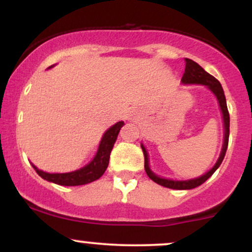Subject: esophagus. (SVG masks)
Here are the masks:
<instances>
[{"instance_id":"1","label":"esophagus","mask_w":252,"mask_h":252,"mask_svg":"<svg viewBox=\"0 0 252 252\" xmlns=\"http://www.w3.org/2000/svg\"><path fill=\"white\" fill-rule=\"evenodd\" d=\"M134 116V111H130V114H129V117H132Z\"/></svg>"}]
</instances>
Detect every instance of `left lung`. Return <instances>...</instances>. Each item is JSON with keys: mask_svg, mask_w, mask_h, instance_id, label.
<instances>
[{"mask_svg": "<svg viewBox=\"0 0 252 252\" xmlns=\"http://www.w3.org/2000/svg\"><path fill=\"white\" fill-rule=\"evenodd\" d=\"M186 60V67H185V73L181 78L182 84H201V85H206L211 91L215 94V96L218 99L219 106H220L221 114H222V121H224V144H222V149L219 156L217 163L213 166L212 169H210L209 172L205 173L204 175L199 176V178L190 179V180H185V181H176V180H169V179H163L158 176L152 172L149 168V160H148V153H147L146 148H144L143 144H141L143 150L144 155V169H146L147 175L152 179L153 181L156 184L161 185V186L167 187V189H192L195 187L200 186L201 184H204L207 179L210 178L213 173L218 169V167L220 166L222 160H224V156L226 154L227 144H228V135H230V115H228V110L226 105V99H225L224 90H222L220 83L216 79L215 77L211 76L210 73H207L200 65H198L195 62L190 59H185Z\"/></svg>", "mask_w": 252, "mask_h": 252, "instance_id": "8db88e82", "label": "left lung"}]
</instances>
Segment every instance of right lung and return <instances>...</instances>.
<instances>
[{"label":"right lung","instance_id":"1","mask_svg":"<svg viewBox=\"0 0 252 252\" xmlns=\"http://www.w3.org/2000/svg\"><path fill=\"white\" fill-rule=\"evenodd\" d=\"M123 126L124 122L121 121L104 132L96 156L91 162L83 168L70 173H46L43 170L37 169L34 164L33 168L36 170L37 174L42 179L53 182V184L62 185V186H79V185L90 184V182L97 180L108 168L110 153H111L112 147L116 142L118 132Z\"/></svg>","mask_w":252,"mask_h":252}]
</instances>
